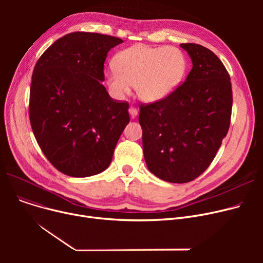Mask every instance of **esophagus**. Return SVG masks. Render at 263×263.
Masks as SVG:
<instances>
[{
  "mask_svg": "<svg viewBox=\"0 0 263 263\" xmlns=\"http://www.w3.org/2000/svg\"><path fill=\"white\" fill-rule=\"evenodd\" d=\"M129 113L132 117H135L137 115V113H139V110H137V108L134 107V106H130L129 107Z\"/></svg>",
  "mask_w": 263,
  "mask_h": 263,
  "instance_id": "1",
  "label": "esophagus"
}]
</instances>
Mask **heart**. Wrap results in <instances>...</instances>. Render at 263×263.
I'll return each instance as SVG.
<instances>
[{
    "instance_id": "heart-1",
    "label": "heart",
    "mask_w": 263,
    "mask_h": 263,
    "mask_svg": "<svg viewBox=\"0 0 263 263\" xmlns=\"http://www.w3.org/2000/svg\"><path fill=\"white\" fill-rule=\"evenodd\" d=\"M116 67L105 72L112 92L121 98L130 93L132 84L144 101L156 102L172 93L185 74L186 59L177 47L136 45L121 51Z\"/></svg>"
}]
</instances>
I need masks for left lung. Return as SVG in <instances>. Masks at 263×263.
I'll list each match as a JSON object with an SVG mask.
<instances>
[{
	"mask_svg": "<svg viewBox=\"0 0 263 263\" xmlns=\"http://www.w3.org/2000/svg\"><path fill=\"white\" fill-rule=\"evenodd\" d=\"M192 60L186 80L165 98L141 103L139 121L148 170L164 181L185 183L200 176L227 135L232 109L228 71L197 44H181Z\"/></svg>",
	"mask_w": 263,
	"mask_h": 263,
	"instance_id": "left-lung-1",
	"label": "left lung"
}]
</instances>
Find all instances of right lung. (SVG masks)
I'll return each mask as SVG.
<instances>
[{"label":"right lung","instance_id":"add662e5","mask_svg":"<svg viewBox=\"0 0 263 263\" xmlns=\"http://www.w3.org/2000/svg\"><path fill=\"white\" fill-rule=\"evenodd\" d=\"M123 43L88 32L67 34L37 61L29 114L35 139L61 173L77 178L105 171L130 121L129 103L110 98L105 87L108 51Z\"/></svg>","mask_w":263,"mask_h":263}]
</instances>
